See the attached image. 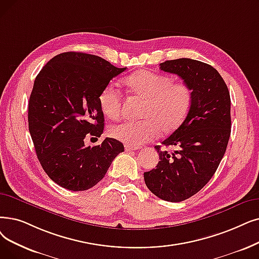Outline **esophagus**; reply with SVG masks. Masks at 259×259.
Here are the masks:
<instances>
[{"instance_id": "esophagus-1", "label": "esophagus", "mask_w": 259, "mask_h": 259, "mask_svg": "<svg viewBox=\"0 0 259 259\" xmlns=\"http://www.w3.org/2000/svg\"><path fill=\"white\" fill-rule=\"evenodd\" d=\"M137 149H139V147H134V146L125 145V150L126 151H132V150H137Z\"/></svg>"}]
</instances>
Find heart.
<instances>
[{
    "label": "heart",
    "mask_w": 259,
    "mask_h": 259,
    "mask_svg": "<svg viewBox=\"0 0 259 259\" xmlns=\"http://www.w3.org/2000/svg\"><path fill=\"white\" fill-rule=\"evenodd\" d=\"M131 92L145 100L137 121H123L112 126L110 136L126 145L140 146L157 138L160 132L170 133L182 125L194 102L193 89L186 82H174L169 75L140 71L125 80ZM103 113L110 119H118L121 94L114 83H108L99 94Z\"/></svg>",
    "instance_id": "b5f03b06"
}]
</instances>
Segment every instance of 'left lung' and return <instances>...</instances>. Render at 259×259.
Instances as JSON below:
<instances>
[{
    "instance_id": "8db88e82",
    "label": "left lung",
    "mask_w": 259,
    "mask_h": 259,
    "mask_svg": "<svg viewBox=\"0 0 259 259\" xmlns=\"http://www.w3.org/2000/svg\"><path fill=\"white\" fill-rule=\"evenodd\" d=\"M164 72L177 74L194 92L192 109L182 125L162 144L174 152L155 146L160 161L144 172L150 192L162 200L184 201L203 188L222 160L231 136V97L216 69L189 58L167 60Z\"/></svg>"
}]
</instances>
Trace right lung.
Instances as JSON below:
<instances>
[{"label": "right lung", "instance_id": "right-lung-1", "mask_svg": "<svg viewBox=\"0 0 259 259\" xmlns=\"http://www.w3.org/2000/svg\"><path fill=\"white\" fill-rule=\"evenodd\" d=\"M126 70L95 55L66 52L55 56L37 75L28 103V129L42 168L55 183L73 192L96 185L123 145L100 138L104 113L98 97L112 78Z\"/></svg>", "mask_w": 259, "mask_h": 259}]
</instances>
